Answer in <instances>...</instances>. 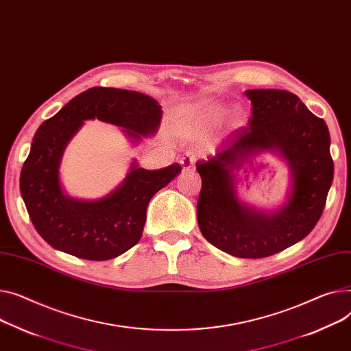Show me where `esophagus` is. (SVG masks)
<instances>
[{
  "mask_svg": "<svg viewBox=\"0 0 351 351\" xmlns=\"http://www.w3.org/2000/svg\"><path fill=\"white\" fill-rule=\"evenodd\" d=\"M196 160L197 156L195 154H186L184 156H182L180 159V165L183 168V171H188V169H193L196 165Z\"/></svg>",
  "mask_w": 351,
  "mask_h": 351,
  "instance_id": "34e87169",
  "label": "esophagus"
}]
</instances>
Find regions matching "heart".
<instances>
[{
  "label": "heart",
  "mask_w": 351,
  "mask_h": 351,
  "mask_svg": "<svg viewBox=\"0 0 351 351\" xmlns=\"http://www.w3.org/2000/svg\"><path fill=\"white\" fill-rule=\"evenodd\" d=\"M224 114H226V108L223 106L208 103L199 108H193L189 112V117L195 121H200L206 124H217L223 120Z\"/></svg>",
  "instance_id": "1"
}]
</instances>
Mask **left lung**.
I'll use <instances>...</instances> for the list:
<instances>
[{"label":"left lung","instance_id":"left-lung-1","mask_svg":"<svg viewBox=\"0 0 351 351\" xmlns=\"http://www.w3.org/2000/svg\"><path fill=\"white\" fill-rule=\"evenodd\" d=\"M252 115L234 143L216 156L199 160L202 178L197 223L204 239L239 258H264L305 239L319 221L333 182L330 134L326 123L293 93L247 90ZM261 150L281 154L289 163L293 188L289 202L272 214L243 205L232 171L244 157Z\"/></svg>","mask_w":351,"mask_h":351}]
</instances>
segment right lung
<instances>
[{
  "label": "right lung",
  "instance_id": "1",
  "mask_svg": "<svg viewBox=\"0 0 351 351\" xmlns=\"http://www.w3.org/2000/svg\"><path fill=\"white\" fill-rule=\"evenodd\" d=\"M97 119L125 128L134 143L156 132L162 110L143 93L91 87L70 100L38 128L23 162L19 188L39 236L56 250L90 261H107L132 248L143 236L152 196L178 176L179 163L158 171L134 160L124 182L99 200L67 196L59 167L66 145L83 125Z\"/></svg>",
  "mask_w": 351,
  "mask_h": 351
}]
</instances>
